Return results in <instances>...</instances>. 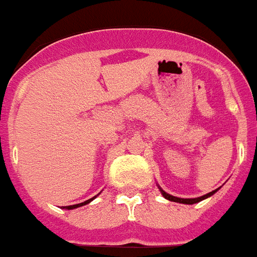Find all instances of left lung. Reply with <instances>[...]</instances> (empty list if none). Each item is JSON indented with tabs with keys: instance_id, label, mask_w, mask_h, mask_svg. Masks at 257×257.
Listing matches in <instances>:
<instances>
[{
	"instance_id": "1",
	"label": "left lung",
	"mask_w": 257,
	"mask_h": 257,
	"mask_svg": "<svg viewBox=\"0 0 257 257\" xmlns=\"http://www.w3.org/2000/svg\"><path fill=\"white\" fill-rule=\"evenodd\" d=\"M218 191V189H215V191H212L209 192V193H206V195L201 196V197H197V198H179V197H175V196H171L169 195V193H166L165 191H162V195H163V197L167 198V200H170V201H174V202H180V204H196V202H200L201 200H204V198L209 197V196H212L213 193H215V192Z\"/></svg>"
}]
</instances>
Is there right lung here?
Segmentation results:
<instances>
[{"label": "right lung", "mask_w": 257, "mask_h": 257, "mask_svg": "<svg viewBox=\"0 0 257 257\" xmlns=\"http://www.w3.org/2000/svg\"><path fill=\"white\" fill-rule=\"evenodd\" d=\"M94 198H95V197L90 198V200H87V201H83V202H81V204H75V205L65 206V208H66V209H75V208H78V206H83V205H86V204H88V202H90V201H92V200H94Z\"/></svg>", "instance_id": "add662e5"}]
</instances>
